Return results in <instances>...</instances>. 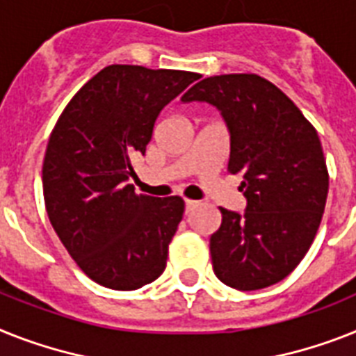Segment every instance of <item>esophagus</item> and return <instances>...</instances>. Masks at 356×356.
I'll return each mask as SVG.
<instances>
[{"mask_svg":"<svg viewBox=\"0 0 356 356\" xmlns=\"http://www.w3.org/2000/svg\"><path fill=\"white\" fill-rule=\"evenodd\" d=\"M198 205V202L196 200H185V211L189 213V211H193Z\"/></svg>","mask_w":356,"mask_h":356,"instance_id":"1","label":"esophagus"}]
</instances>
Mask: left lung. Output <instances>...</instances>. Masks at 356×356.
<instances>
[{
  "instance_id": "left-lung-1",
  "label": "left lung",
  "mask_w": 356,
  "mask_h": 356,
  "mask_svg": "<svg viewBox=\"0 0 356 356\" xmlns=\"http://www.w3.org/2000/svg\"><path fill=\"white\" fill-rule=\"evenodd\" d=\"M216 107L231 138L227 171L243 176V214L220 207L211 236L214 275L238 291L284 280L309 251L330 189L315 127L286 94L257 74L211 76L181 96Z\"/></svg>"
}]
</instances>
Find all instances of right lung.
<instances>
[{
  "label": "right lung",
  "instance_id": "right-lung-1",
  "mask_svg": "<svg viewBox=\"0 0 356 356\" xmlns=\"http://www.w3.org/2000/svg\"><path fill=\"white\" fill-rule=\"evenodd\" d=\"M196 72L108 65L61 113L43 160L49 220L79 269L108 289L151 284L184 216L180 196L136 195L131 158L145 154L158 114Z\"/></svg>",
  "mask_w": 356,
  "mask_h": 356
}]
</instances>
